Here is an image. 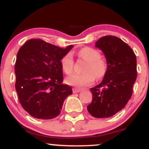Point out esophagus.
Listing matches in <instances>:
<instances>
[{"label":"esophagus","instance_id":"obj_1","mask_svg":"<svg viewBox=\"0 0 149 149\" xmlns=\"http://www.w3.org/2000/svg\"><path fill=\"white\" fill-rule=\"evenodd\" d=\"M81 89L80 88H73V93H78V92H79L81 91Z\"/></svg>","mask_w":149,"mask_h":149}]
</instances>
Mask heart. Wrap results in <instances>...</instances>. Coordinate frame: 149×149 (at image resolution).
<instances>
[{"instance_id": "1", "label": "heart", "mask_w": 149, "mask_h": 149, "mask_svg": "<svg viewBox=\"0 0 149 149\" xmlns=\"http://www.w3.org/2000/svg\"><path fill=\"white\" fill-rule=\"evenodd\" d=\"M78 55L87 64L83 73H73L66 77V83L71 86L83 87L92 84L95 80H101L107 75L109 69L108 62L101 57V53L97 49L90 47H83L78 52ZM74 61L71 53H67L61 58V66L63 71L70 74L73 70Z\"/></svg>"}]
</instances>
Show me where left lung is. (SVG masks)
Segmentation results:
<instances>
[{
	"instance_id": "left-lung-1",
	"label": "left lung",
	"mask_w": 149,
	"mask_h": 149,
	"mask_svg": "<svg viewBox=\"0 0 149 149\" xmlns=\"http://www.w3.org/2000/svg\"><path fill=\"white\" fill-rule=\"evenodd\" d=\"M105 55L108 72L100 84L90 88L92 100L87 107L97 118L111 117L130 100L136 79V58L132 49L119 38L106 36L95 43Z\"/></svg>"
}]
</instances>
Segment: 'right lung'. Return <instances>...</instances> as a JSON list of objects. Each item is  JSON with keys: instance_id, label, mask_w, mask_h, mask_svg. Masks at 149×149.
Listing matches in <instances>:
<instances>
[{"instance_id": "obj_1", "label": "right lung", "mask_w": 149, "mask_h": 149, "mask_svg": "<svg viewBox=\"0 0 149 149\" xmlns=\"http://www.w3.org/2000/svg\"><path fill=\"white\" fill-rule=\"evenodd\" d=\"M73 45L61 48L41 39H30L20 47L15 66V89L22 108L38 119L60 113L72 88L62 84L61 59Z\"/></svg>"}]
</instances>
